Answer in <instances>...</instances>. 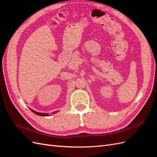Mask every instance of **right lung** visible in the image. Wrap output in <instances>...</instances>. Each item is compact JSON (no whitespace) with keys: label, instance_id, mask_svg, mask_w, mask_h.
I'll return each mask as SVG.
<instances>
[{"label":"right lung","instance_id":"add662e5","mask_svg":"<svg viewBox=\"0 0 157 157\" xmlns=\"http://www.w3.org/2000/svg\"><path fill=\"white\" fill-rule=\"evenodd\" d=\"M31 109V111L33 112V113H34L35 114H36V115H39V116H43V117H47V116H49V115L48 113H38V112H36L35 111H34V110H33V109ZM56 113V112L54 113Z\"/></svg>","mask_w":157,"mask_h":157}]
</instances>
